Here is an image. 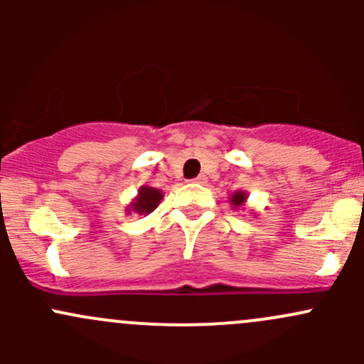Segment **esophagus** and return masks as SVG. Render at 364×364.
Listing matches in <instances>:
<instances>
[{
  "label": "esophagus",
  "instance_id": "34e87169",
  "mask_svg": "<svg viewBox=\"0 0 364 364\" xmlns=\"http://www.w3.org/2000/svg\"><path fill=\"white\" fill-rule=\"evenodd\" d=\"M205 181V178H204V176H199V178H196V179H193V183H204Z\"/></svg>",
  "mask_w": 364,
  "mask_h": 364
}]
</instances>
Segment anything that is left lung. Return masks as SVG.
<instances>
[{
  "label": "left lung",
  "instance_id": "obj_1",
  "mask_svg": "<svg viewBox=\"0 0 364 364\" xmlns=\"http://www.w3.org/2000/svg\"><path fill=\"white\" fill-rule=\"evenodd\" d=\"M248 199V193L243 192V190H237V192H234L232 196L229 197V203L232 204V208H241V205H245Z\"/></svg>",
  "mask_w": 364,
  "mask_h": 364
}]
</instances>
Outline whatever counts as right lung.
<instances>
[{
    "mask_svg": "<svg viewBox=\"0 0 364 364\" xmlns=\"http://www.w3.org/2000/svg\"><path fill=\"white\" fill-rule=\"evenodd\" d=\"M164 199V192L159 188H153V186H141L137 190V196L132 199V203L127 205L124 211L128 215L135 213V215H149V213L155 211L159 208V204Z\"/></svg>",
    "mask_w": 364,
    "mask_h": 364,
    "instance_id": "right-lung-1",
    "label": "right lung"
}]
</instances>
